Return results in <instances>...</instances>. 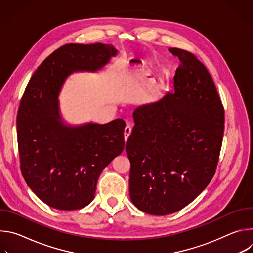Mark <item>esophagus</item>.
<instances>
[{
  "mask_svg": "<svg viewBox=\"0 0 253 253\" xmlns=\"http://www.w3.org/2000/svg\"><path fill=\"white\" fill-rule=\"evenodd\" d=\"M131 131H132L131 127H130L129 125H127V126L125 127V129H124V140H125V142H126V141L128 140V138L130 137Z\"/></svg>",
  "mask_w": 253,
  "mask_h": 253,
  "instance_id": "esophagus-1",
  "label": "esophagus"
}]
</instances>
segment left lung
<instances>
[{"instance_id":"obj_1","label":"left lung","mask_w":253,"mask_h":253,"mask_svg":"<svg viewBox=\"0 0 253 253\" xmlns=\"http://www.w3.org/2000/svg\"><path fill=\"white\" fill-rule=\"evenodd\" d=\"M169 52L180 60L174 90L137 108L126 142L131 201L152 215L181 210L206 188L224 133V108L206 67L188 51Z\"/></svg>"}]
</instances>
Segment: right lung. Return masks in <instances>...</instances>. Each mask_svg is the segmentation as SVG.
Wrapping results in <instances>:
<instances>
[{"instance_id": "right-lung-1", "label": "right lung", "mask_w": 253, "mask_h": 253, "mask_svg": "<svg viewBox=\"0 0 253 253\" xmlns=\"http://www.w3.org/2000/svg\"><path fill=\"white\" fill-rule=\"evenodd\" d=\"M117 53L101 43L64 45L44 60L26 87L17 115L21 172L53 208L75 210L91 203L101 172L124 149L122 119L68 126L56 101L71 73L97 71Z\"/></svg>"}]
</instances>
